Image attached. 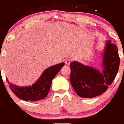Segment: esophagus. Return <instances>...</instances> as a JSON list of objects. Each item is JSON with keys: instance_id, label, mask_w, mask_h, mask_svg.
<instances>
[{"instance_id": "esophagus-1", "label": "esophagus", "mask_w": 124, "mask_h": 124, "mask_svg": "<svg viewBox=\"0 0 124 124\" xmlns=\"http://www.w3.org/2000/svg\"><path fill=\"white\" fill-rule=\"evenodd\" d=\"M72 60L71 59H67L66 61H65V63H66V65H69L70 64L71 62H72Z\"/></svg>"}]
</instances>
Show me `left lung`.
Here are the masks:
<instances>
[{"label":"left lung","instance_id":"obj_1","mask_svg":"<svg viewBox=\"0 0 124 124\" xmlns=\"http://www.w3.org/2000/svg\"><path fill=\"white\" fill-rule=\"evenodd\" d=\"M120 58L118 48L111 41L107 42L103 55V73L78 62L70 63V83L81 97H94L105 92L116 77Z\"/></svg>","mask_w":124,"mask_h":124}]
</instances>
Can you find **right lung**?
Wrapping results in <instances>:
<instances>
[{
	"mask_svg": "<svg viewBox=\"0 0 124 124\" xmlns=\"http://www.w3.org/2000/svg\"><path fill=\"white\" fill-rule=\"evenodd\" d=\"M64 65L63 62L48 68L31 86L20 87L10 83L9 88L16 96L23 100L34 101L45 99L49 93L52 80Z\"/></svg>",
	"mask_w": 124,
	"mask_h": 124,
	"instance_id": "obj_1",
	"label": "right lung"
}]
</instances>
